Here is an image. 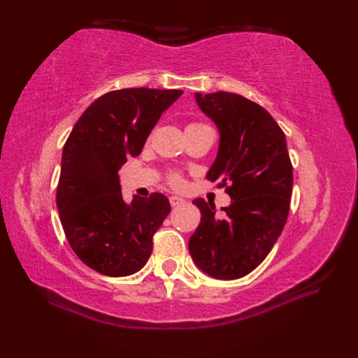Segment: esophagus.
I'll list each match as a JSON object with an SVG mask.
<instances>
[{"label":"esophagus","instance_id":"esophagus-1","mask_svg":"<svg viewBox=\"0 0 358 358\" xmlns=\"http://www.w3.org/2000/svg\"><path fill=\"white\" fill-rule=\"evenodd\" d=\"M169 200H170L171 208H178V206H180V204L185 203V200L180 199V197H176V196H171Z\"/></svg>","mask_w":358,"mask_h":358}]
</instances>
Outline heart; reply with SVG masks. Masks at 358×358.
<instances>
[{"label":"heart","instance_id":"1","mask_svg":"<svg viewBox=\"0 0 358 358\" xmlns=\"http://www.w3.org/2000/svg\"><path fill=\"white\" fill-rule=\"evenodd\" d=\"M199 127H203V124H200V122H191V124H188L187 129L199 128ZM167 183H169L170 187H175V188L182 187L183 179H182V176H180V173H178V171H171V173H169V175H167Z\"/></svg>","mask_w":358,"mask_h":358}]
</instances>
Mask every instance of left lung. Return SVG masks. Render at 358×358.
Segmentation results:
<instances>
[{
  "instance_id": "left-lung-1",
  "label": "left lung",
  "mask_w": 358,
  "mask_h": 358,
  "mask_svg": "<svg viewBox=\"0 0 358 358\" xmlns=\"http://www.w3.org/2000/svg\"><path fill=\"white\" fill-rule=\"evenodd\" d=\"M220 129V150L208 173L231 197L218 215L196 199L201 221L188 248L196 264L216 279L248 275L272 251L288 218L292 164L285 134L266 109L239 94H196Z\"/></svg>"
}]
</instances>
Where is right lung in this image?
Masks as SVG:
<instances>
[{
    "label": "right lung",
    "instance_id": "obj_1",
    "mask_svg": "<svg viewBox=\"0 0 358 358\" xmlns=\"http://www.w3.org/2000/svg\"><path fill=\"white\" fill-rule=\"evenodd\" d=\"M180 90L125 88L96 99L73 127L62 150L57 206L64 233L82 262L106 276H128L152 252L170 212L161 192L122 199L117 170L140 155L162 112Z\"/></svg>",
    "mask_w": 358,
    "mask_h": 358
}]
</instances>
